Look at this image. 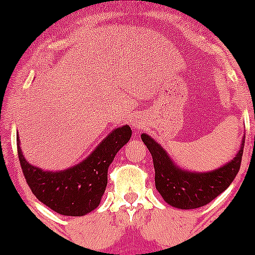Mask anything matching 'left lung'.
<instances>
[{
  "mask_svg": "<svg viewBox=\"0 0 255 255\" xmlns=\"http://www.w3.org/2000/svg\"><path fill=\"white\" fill-rule=\"evenodd\" d=\"M244 138L241 150L227 165L211 173H190L174 165L165 150L155 140L145 133L142 134V140L153 156L156 190L169 205L182 210L210 204L232 184L241 168Z\"/></svg>",
  "mask_w": 255,
  "mask_h": 255,
  "instance_id": "left-lung-1",
  "label": "left lung"
}]
</instances>
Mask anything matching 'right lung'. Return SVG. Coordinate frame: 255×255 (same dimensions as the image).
I'll return each instance as SVG.
<instances>
[{"instance_id":"1","label":"right lung","mask_w":255,"mask_h":255,"mask_svg":"<svg viewBox=\"0 0 255 255\" xmlns=\"http://www.w3.org/2000/svg\"><path fill=\"white\" fill-rule=\"evenodd\" d=\"M132 137L128 126L115 129L91 155L74 168L49 173L28 164L19 148L20 168L34 196L64 216H84L100 205L107 186V170L117 151Z\"/></svg>"}]
</instances>
